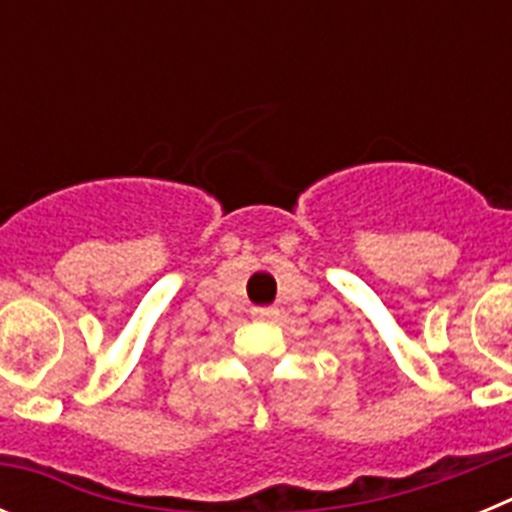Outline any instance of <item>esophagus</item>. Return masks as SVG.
<instances>
[{
  "instance_id": "1",
  "label": "esophagus",
  "mask_w": 512,
  "mask_h": 512,
  "mask_svg": "<svg viewBox=\"0 0 512 512\" xmlns=\"http://www.w3.org/2000/svg\"><path fill=\"white\" fill-rule=\"evenodd\" d=\"M253 318L259 320H274L279 318V307H253Z\"/></svg>"
}]
</instances>
